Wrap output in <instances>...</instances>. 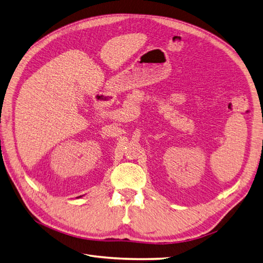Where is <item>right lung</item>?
<instances>
[{"mask_svg":"<svg viewBox=\"0 0 263 263\" xmlns=\"http://www.w3.org/2000/svg\"><path fill=\"white\" fill-rule=\"evenodd\" d=\"M78 198H81V197H78Z\"/></svg>","mask_w":263,"mask_h":263,"instance_id":"right-lung-1","label":"right lung"}]
</instances>
